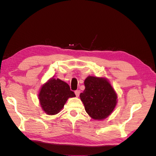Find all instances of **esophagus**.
<instances>
[{"label": "esophagus", "mask_w": 156, "mask_h": 156, "mask_svg": "<svg viewBox=\"0 0 156 156\" xmlns=\"http://www.w3.org/2000/svg\"><path fill=\"white\" fill-rule=\"evenodd\" d=\"M80 92H80V90H76V91L75 92V95H76V96H77V97H79V94H80Z\"/></svg>", "instance_id": "34e87169"}]
</instances>
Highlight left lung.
<instances>
[{
	"instance_id": "8db88e82",
	"label": "left lung",
	"mask_w": 156,
	"mask_h": 156,
	"mask_svg": "<svg viewBox=\"0 0 156 156\" xmlns=\"http://www.w3.org/2000/svg\"><path fill=\"white\" fill-rule=\"evenodd\" d=\"M85 89L80 98L86 112L93 119L103 120L109 116L116 105L117 96L104 78L89 76L84 80Z\"/></svg>"
}]
</instances>
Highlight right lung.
<instances>
[{
	"label": "right lung",
	"mask_w": 156,
	"mask_h": 156,
	"mask_svg": "<svg viewBox=\"0 0 156 156\" xmlns=\"http://www.w3.org/2000/svg\"><path fill=\"white\" fill-rule=\"evenodd\" d=\"M75 96L66 83L52 78L41 87L39 100L42 109L49 115H54L64 107L69 98Z\"/></svg>",
	"instance_id": "obj_1"
}]
</instances>
